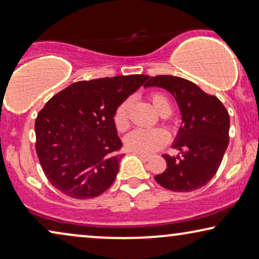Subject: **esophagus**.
Here are the masks:
<instances>
[{"mask_svg":"<svg viewBox=\"0 0 259 259\" xmlns=\"http://www.w3.org/2000/svg\"><path fill=\"white\" fill-rule=\"evenodd\" d=\"M138 155H139V157L143 159V160H145V161H147L148 159H150V155H147V154H144V153H137Z\"/></svg>","mask_w":259,"mask_h":259,"instance_id":"34e87169","label":"esophagus"}]
</instances>
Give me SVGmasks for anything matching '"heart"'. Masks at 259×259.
<instances>
[{"label":"heart","mask_w":259,"mask_h":259,"mask_svg":"<svg viewBox=\"0 0 259 259\" xmlns=\"http://www.w3.org/2000/svg\"><path fill=\"white\" fill-rule=\"evenodd\" d=\"M151 102L153 105L155 111L159 114H169L171 113V104L168 99L161 93H152ZM132 100L126 99L122 102H120L116 107L114 115H113V121H114L115 128L119 132H125L130 127V108ZM168 141V134L164 130H136L131 132L125 138V145L127 150L137 152V153L150 154L153 152L160 150L162 146H165Z\"/></svg>","instance_id":"heart-1"}]
</instances>
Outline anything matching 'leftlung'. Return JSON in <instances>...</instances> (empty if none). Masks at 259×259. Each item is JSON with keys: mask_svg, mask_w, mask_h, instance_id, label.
<instances>
[{"mask_svg": "<svg viewBox=\"0 0 259 259\" xmlns=\"http://www.w3.org/2000/svg\"><path fill=\"white\" fill-rule=\"evenodd\" d=\"M153 86L165 88L175 97L184 123L173 145L182 157L162 155L167 168L154 179L175 192L200 189L217 173L228 148L229 113L217 97L183 77L151 76L144 87Z\"/></svg>", "mask_w": 259, "mask_h": 259, "instance_id": "left-lung-1", "label": "left lung"}]
</instances>
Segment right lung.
Here are the masks:
<instances>
[{
	"mask_svg": "<svg viewBox=\"0 0 259 259\" xmlns=\"http://www.w3.org/2000/svg\"><path fill=\"white\" fill-rule=\"evenodd\" d=\"M147 79L136 74L74 82L38 112L35 150L55 189L74 199H90L109 189L122 155L113 115Z\"/></svg>",
	"mask_w": 259,
	"mask_h": 259,
	"instance_id": "add662e5",
	"label": "right lung"
}]
</instances>
